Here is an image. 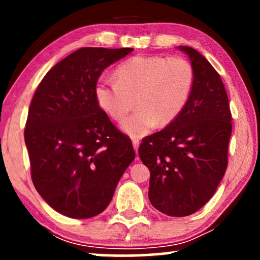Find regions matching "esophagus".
<instances>
[{"label":"esophagus","instance_id":"esophagus-1","mask_svg":"<svg viewBox=\"0 0 260 260\" xmlns=\"http://www.w3.org/2000/svg\"><path fill=\"white\" fill-rule=\"evenodd\" d=\"M133 145H134L135 151H136V154L138 155V147H140V141H138V138H133Z\"/></svg>","mask_w":260,"mask_h":260}]
</instances>
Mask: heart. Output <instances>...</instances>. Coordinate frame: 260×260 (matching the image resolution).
Listing matches in <instances>:
<instances>
[{
	"label": "heart",
	"mask_w": 260,
	"mask_h": 260,
	"mask_svg": "<svg viewBox=\"0 0 260 260\" xmlns=\"http://www.w3.org/2000/svg\"><path fill=\"white\" fill-rule=\"evenodd\" d=\"M116 78L103 79L94 88L99 108L122 120L135 98L137 110L120 124L131 137H143L159 123L168 125L181 115L194 85V69L181 56L136 55L116 70Z\"/></svg>",
	"instance_id": "heart-1"
}]
</instances>
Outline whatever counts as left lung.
Wrapping results in <instances>:
<instances>
[{
    "mask_svg": "<svg viewBox=\"0 0 260 260\" xmlns=\"http://www.w3.org/2000/svg\"><path fill=\"white\" fill-rule=\"evenodd\" d=\"M194 69L186 108L138 149L149 168V200L169 216L199 211L215 193L227 168L232 116L221 78L197 49L179 46Z\"/></svg>",
    "mask_w": 260,
    "mask_h": 260,
    "instance_id": "8db88e82",
    "label": "left lung"
}]
</instances>
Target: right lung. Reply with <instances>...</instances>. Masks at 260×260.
<instances>
[{"mask_svg":"<svg viewBox=\"0 0 260 260\" xmlns=\"http://www.w3.org/2000/svg\"><path fill=\"white\" fill-rule=\"evenodd\" d=\"M133 48L85 47L49 70L30 103L24 130L31 180L41 198L73 219L98 215L135 159L94 97L106 67Z\"/></svg>","mask_w":260,"mask_h":260,"instance_id":"1","label":"right lung"}]
</instances>
